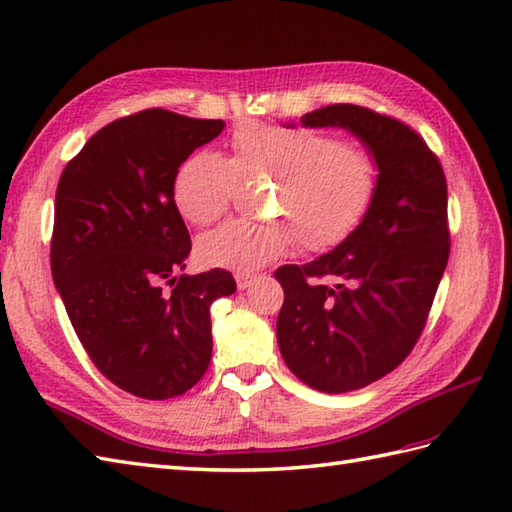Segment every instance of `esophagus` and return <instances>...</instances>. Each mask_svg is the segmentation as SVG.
Returning a JSON list of instances; mask_svg holds the SVG:
<instances>
[{
  "mask_svg": "<svg viewBox=\"0 0 512 512\" xmlns=\"http://www.w3.org/2000/svg\"><path fill=\"white\" fill-rule=\"evenodd\" d=\"M235 281H237V288L239 290H246V288H250L257 281V275H253V273H237L235 275Z\"/></svg>",
  "mask_w": 512,
  "mask_h": 512,
  "instance_id": "1",
  "label": "esophagus"
}]
</instances>
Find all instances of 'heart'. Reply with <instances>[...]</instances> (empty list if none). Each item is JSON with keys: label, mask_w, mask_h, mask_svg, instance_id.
Returning a JSON list of instances; mask_svg holds the SVG:
<instances>
[{"label": "heart", "mask_w": 512, "mask_h": 512, "mask_svg": "<svg viewBox=\"0 0 512 512\" xmlns=\"http://www.w3.org/2000/svg\"><path fill=\"white\" fill-rule=\"evenodd\" d=\"M233 156L198 151L173 178V204L195 226L226 213L239 180H275L268 213L279 220L250 224L231 220L198 242L206 266L255 270L297 244L323 253L350 237L378 193L372 151L321 129L248 121L231 134Z\"/></svg>", "instance_id": "heart-1"}]
</instances>
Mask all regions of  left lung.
<instances>
[{
  "label": "left lung",
  "mask_w": 512,
  "mask_h": 512,
  "mask_svg": "<svg viewBox=\"0 0 512 512\" xmlns=\"http://www.w3.org/2000/svg\"><path fill=\"white\" fill-rule=\"evenodd\" d=\"M301 125L343 127L378 162L361 226L328 255L275 270L281 356L312 389L343 394L389 374L420 339L449 262L447 178L409 125L367 107L328 105Z\"/></svg>",
  "instance_id": "8db88e82"
}]
</instances>
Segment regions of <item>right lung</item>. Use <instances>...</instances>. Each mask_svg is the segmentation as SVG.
Masks as SVG:
<instances>
[{
    "label": "right lung",
    "mask_w": 512,
    "mask_h": 512,
    "mask_svg": "<svg viewBox=\"0 0 512 512\" xmlns=\"http://www.w3.org/2000/svg\"><path fill=\"white\" fill-rule=\"evenodd\" d=\"M222 129L143 110L99 129L59 178L54 286L92 363L138 398L167 400L198 383L213 352L211 303L237 290L222 268L180 275L191 235L171 193L182 162Z\"/></svg>",
    "instance_id": "1"
}]
</instances>
